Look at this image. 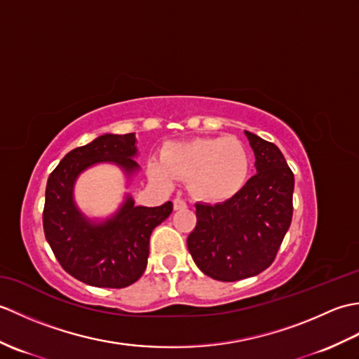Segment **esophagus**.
<instances>
[{"instance_id":"obj_1","label":"esophagus","mask_w":359,"mask_h":359,"mask_svg":"<svg viewBox=\"0 0 359 359\" xmlns=\"http://www.w3.org/2000/svg\"><path fill=\"white\" fill-rule=\"evenodd\" d=\"M187 208V202L184 199H180V197H177V199H174V210H185Z\"/></svg>"}]
</instances>
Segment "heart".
Listing matches in <instances>:
<instances>
[{
  "label": "heart",
  "mask_w": 359,
  "mask_h": 359,
  "mask_svg": "<svg viewBox=\"0 0 359 359\" xmlns=\"http://www.w3.org/2000/svg\"><path fill=\"white\" fill-rule=\"evenodd\" d=\"M251 156L238 137H199L177 142L162 151V162L152 160L149 172L160 184L174 179L188 180L197 201L220 203L231 199L245 187Z\"/></svg>",
  "instance_id": "obj_1"
}]
</instances>
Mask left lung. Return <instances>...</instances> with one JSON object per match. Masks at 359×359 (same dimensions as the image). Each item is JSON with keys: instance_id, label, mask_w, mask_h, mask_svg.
<instances>
[{"instance_id": "left-lung-1", "label": "left lung", "mask_w": 359, "mask_h": 359, "mask_svg": "<svg viewBox=\"0 0 359 359\" xmlns=\"http://www.w3.org/2000/svg\"><path fill=\"white\" fill-rule=\"evenodd\" d=\"M256 174L222 203H196V228L187 245L207 276L234 282L273 264L293 216L294 175L280 149L245 131Z\"/></svg>"}]
</instances>
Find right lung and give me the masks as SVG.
I'll return each mask as SVG.
<instances>
[{
	"label": "right lung",
	"mask_w": 359,
	"mask_h": 359,
	"mask_svg": "<svg viewBox=\"0 0 359 359\" xmlns=\"http://www.w3.org/2000/svg\"><path fill=\"white\" fill-rule=\"evenodd\" d=\"M135 134H104L63 157L46 185L43 228L63 269L81 282L123 288L139 279L148 264L152 230L171 215L172 203L135 207L131 196L116 215L94 222L74 202L79 175L97 163H114L131 177L139 171Z\"/></svg>",
	"instance_id": "add662e5"
}]
</instances>
